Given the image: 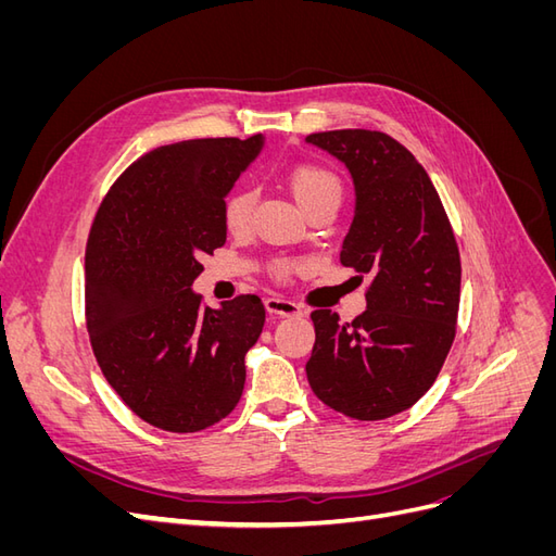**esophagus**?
<instances>
[{"label": "esophagus", "instance_id": "obj_1", "mask_svg": "<svg viewBox=\"0 0 556 556\" xmlns=\"http://www.w3.org/2000/svg\"><path fill=\"white\" fill-rule=\"evenodd\" d=\"M264 306H266L268 315H278V317H294V315L304 313L299 304H294V301H290V299H282V296H268L264 301Z\"/></svg>", "mask_w": 556, "mask_h": 556}]
</instances>
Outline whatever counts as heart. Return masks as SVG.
<instances>
[{"label":"heart","instance_id":"1","mask_svg":"<svg viewBox=\"0 0 556 556\" xmlns=\"http://www.w3.org/2000/svg\"><path fill=\"white\" fill-rule=\"evenodd\" d=\"M285 182H288L290 192L299 201V206L306 213L317 206L319 201H325L329 197H341V180L331 169L323 164L315 162H296L292 164L288 172H285ZM252 192L245 188L231 190L223 204V220L225 227L231 233H243L250 225V215H252ZM294 268V262L290 260H276L271 264V274L276 278H285Z\"/></svg>","mask_w":556,"mask_h":556}]
</instances>
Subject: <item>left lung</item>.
Returning a JSON list of instances; mask_svg holds the SVG:
<instances>
[{"label": "left lung", "mask_w": 556, "mask_h": 556, "mask_svg": "<svg viewBox=\"0 0 556 556\" xmlns=\"http://www.w3.org/2000/svg\"><path fill=\"white\" fill-rule=\"evenodd\" d=\"M339 157L355 182V217L341 264L368 276L366 311L311 313L306 376L315 396L362 422L408 410L439 378L457 331L462 262L447 213L425 166L374 129L306 137Z\"/></svg>", "instance_id": "1"}]
</instances>
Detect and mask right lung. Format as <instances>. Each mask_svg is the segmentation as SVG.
I'll list each match as a JSON object with an SVG mask.
<instances>
[{
  "instance_id": "obj_1",
  "label": "right lung",
  "mask_w": 556,
  "mask_h": 556,
  "mask_svg": "<svg viewBox=\"0 0 556 556\" xmlns=\"http://www.w3.org/2000/svg\"><path fill=\"white\" fill-rule=\"evenodd\" d=\"M262 137L160 146L117 178L86 248V319L104 378L143 422L192 433L243 394L245 352L264 306L255 294L204 306L201 257L227 241L223 204Z\"/></svg>"
}]
</instances>
